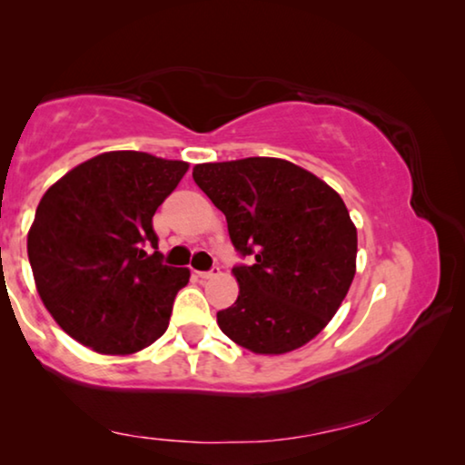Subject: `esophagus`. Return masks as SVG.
<instances>
[{"label":"esophagus","mask_w":465,"mask_h":465,"mask_svg":"<svg viewBox=\"0 0 465 465\" xmlns=\"http://www.w3.org/2000/svg\"><path fill=\"white\" fill-rule=\"evenodd\" d=\"M199 274L201 279H213V277H217L219 274V266H215V269H211V271H201V272H196Z\"/></svg>","instance_id":"obj_1"}]
</instances>
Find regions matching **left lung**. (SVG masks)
<instances>
[{
    "label": "left lung",
    "mask_w": 465,
    "mask_h": 465,
    "mask_svg": "<svg viewBox=\"0 0 465 465\" xmlns=\"http://www.w3.org/2000/svg\"><path fill=\"white\" fill-rule=\"evenodd\" d=\"M193 178L227 219L250 266L240 295L217 312L222 332L256 355L308 344L341 308L357 272V227L324 180L281 157L196 163Z\"/></svg>",
    "instance_id": "left-lung-1"
}]
</instances>
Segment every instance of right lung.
<instances>
[{
  "label": "right lung",
  "mask_w": 465,
  "mask_h": 465,
  "mask_svg": "<svg viewBox=\"0 0 465 465\" xmlns=\"http://www.w3.org/2000/svg\"><path fill=\"white\" fill-rule=\"evenodd\" d=\"M186 170L145 152H106L69 170L38 203L28 232L36 291L53 320L94 352L133 355L166 332L191 271L162 262L152 219Z\"/></svg>",
  "instance_id": "add662e5"
}]
</instances>
